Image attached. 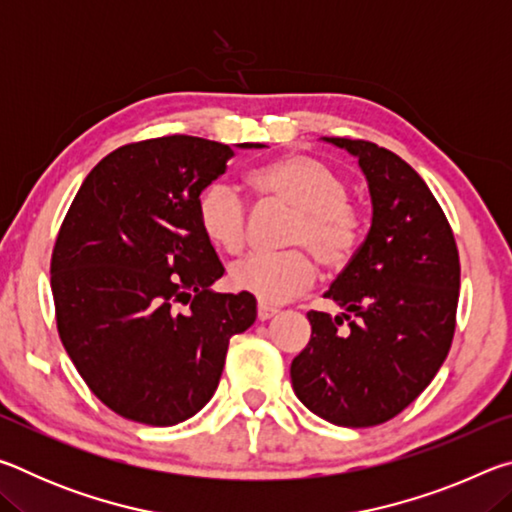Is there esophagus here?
<instances>
[{"instance_id":"esophagus-1","label":"esophagus","mask_w":512,"mask_h":512,"mask_svg":"<svg viewBox=\"0 0 512 512\" xmlns=\"http://www.w3.org/2000/svg\"><path fill=\"white\" fill-rule=\"evenodd\" d=\"M275 314H277V309L271 307V305H266V302H259V305H257V318L259 320H268V318H273Z\"/></svg>"}]
</instances>
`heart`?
I'll return each mask as SVG.
<instances>
[{"label":"heart","mask_w":512,"mask_h":512,"mask_svg":"<svg viewBox=\"0 0 512 512\" xmlns=\"http://www.w3.org/2000/svg\"><path fill=\"white\" fill-rule=\"evenodd\" d=\"M248 185L262 201L296 207L289 244L314 250L327 268L350 262L361 239V216L348 198L345 180L311 155L293 153L250 171ZM203 235L223 253L237 255L246 244L248 207L235 187L216 180L196 198ZM230 284L257 300L287 302L316 280V264L305 248L287 253H253L230 268Z\"/></svg>","instance_id":"b5f03b06"}]
</instances>
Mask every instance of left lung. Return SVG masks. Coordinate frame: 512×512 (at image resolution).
Wrapping results in <instances>:
<instances>
[{"label":"left lung","mask_w":512,"mask_h":512,"mask_svg":"<svg viewBox=\"0 0 512 512\" xmlns=\"http://www.w3.org/2000/svg\"><path fill=\"white\" fill-rule=\"evenodd\" d=\"M325 142L359 160L372 223L325 293L345 314H307L311 339L291 363V384L318 418L375 427L402 413L447 359L461 264L443 207L411 164L366 140Z\"/></svg>","instance_id":"1"}]
</instances>
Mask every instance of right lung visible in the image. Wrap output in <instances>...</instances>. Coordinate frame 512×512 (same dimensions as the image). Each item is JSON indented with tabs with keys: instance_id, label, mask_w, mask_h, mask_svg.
Listing matches in <instances>:
<instances>
[{
	"instance_id": "add662e5",
	"label": "right lung",
	"mask_w": 512,
	"mask_h": 512,
	"mask_svg": "<svg viewBox=\"0 0 512 512\" xmlns=\"http://www.w3.org/2000/svg\"><path fill=\"white\" fill-rule=\"evenodd\" d=\"M232 155L192 135L119 146L60 225L51 255L60 341L121 418L151 427L192 418L219 386L230 336L255 323L250 293L210 289L225 268L196 219L198 194Z\"/></svg>"
}]
</instances>
